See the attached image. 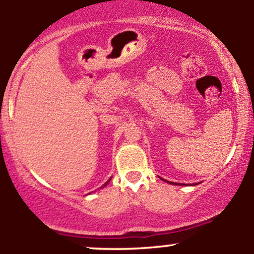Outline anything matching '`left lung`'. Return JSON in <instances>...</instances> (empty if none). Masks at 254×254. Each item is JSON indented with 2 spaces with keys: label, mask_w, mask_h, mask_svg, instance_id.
<instances>
[{
  "label": "left lung",
  "mask_w": 254,
  "mask_h": 254,
  "mask_svg": "<svg viewBox=\"0 0 254 254\" xmlns=\"http://www.w3.org/2000/svg\"><path fill=\"white\" fill-rule=\"evenodd\" d=\"M167 183H170V182H167ZM170 184H173V183H172V182H171V183H170ZM174 185H176V184H174Z\"/></svg>",
  "instance_id": "obj_1"
}]
</instances>
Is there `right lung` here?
<instances>
[{"label":"right lung","instance_id":"obj_1","mask_svg":"<svg viewBox=\"0 0 254 254\" xmlns=\"http://www.w3.org/2000/svg\"><path fill=\"white\" fill-rule=\"evenodd\" d=\"M110 181H111V178H110V179H109V181H108V182H106V183H105V184H103V185H102V188H104V187H106V185H108V184H109V182H110Z\"/></svg>","mask_w":254,"mask_h":254}]
</instances>
